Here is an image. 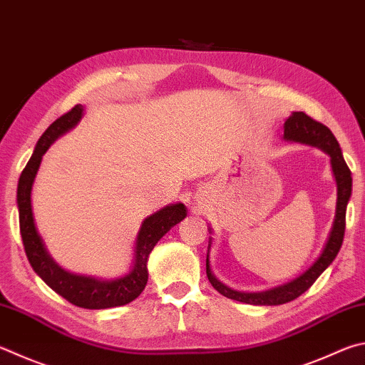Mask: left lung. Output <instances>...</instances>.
I'll return each mask as SVG.
<instances>
[{
  "label": "left lung",
  "instance_id": "obj_1",
  "mask_svg": "<svg viewBox=\"0 0 365 365\" xmlns=\"http://www.w3.org/2000/svg\"><path fill=\"white\" fill-rule=\"evenodd\" d=\"M284 140L311 145V147L321 148L324 153H327L330 156V164H332V172L336 182V210L332 230H330V235L327 237L326 246H324L321 252V255L317 257V260L311 264L303 274L295 277L294 281L269 290H263V292H237V290L225 286V284L218 281L214 273H212L207 252V258H205V273H207L209 282L217 292L231 298V300L249 304H268V307H271V304H282L292 302L313 286L317 277H319L324 271L327 269L329 264L335 260V257L341 247L344 227H346V205L351 197V190H353V178H351L349 168L343 160L339 142H336L335 135L327 125L316 121V119L308 116L307 113H303V111H294V113L286 119V123H284Z\"/></svg>",
  "mask_w": 365,
  "mask_h": 365
}]
</instances>
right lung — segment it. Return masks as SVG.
<instances>
[{"label":"right lung","instance_id":"1","mask_svg":"<svg viewBox=\"0 0 365 365\" xmlns=\"http://www.w3.org/2000/svg\"><path fill=\"white\" fill-rule=\"evenodd\" d=\"M84 107L75 105L68 113L56 119L44 134L39 137L35 151L22 170L17 185V207H19V223H21V235L25 247V254L35 273L48 284V286L62 295L65 300L86 309H105L128 304L143 292L148 281V257L150 252L155 249L158 241L168 233V231L180 223L187 217V207L182 202L169 204L161 210L155 212L142 222L138 230L134 262L128 274L116 279L103 281L98 277L73 274L52 260L48 249L39 236L35 218L31 210V188L35 182L36 172L41 164L43 155L65 132L75 128L83 118Z\"/></svg>","mask_w":365,"mask_h":365}]
</instances>
